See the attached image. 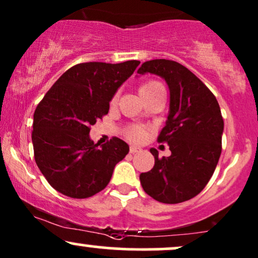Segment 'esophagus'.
Masks as SVG:
<instances>
[{"label": "esophagus", "instance_id": "34e87169", "mask_svg": "<svg viewBox=\"0 0 258 258\" xmlns=\"http://www.w3.org/2000/svg\"><path fill=\"white\" fill-rule=\"evenodd\" d=\"M138 152H141V148L135 147V146L130 147V153H131V154H135V153H138Z\"/></svg>", "mask_w": 258, "mask_h": 258}]
</instances>
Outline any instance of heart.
Instances as JSON below:
<instances>
[{"mask_svg": "<svg viewBox=\"0 0 258 258\" xmlns=\"http://www.w3.org/2000/svg\"><path fill=\"white\" fill-rule=\"evenodd\" d=\"M159 91H164V87L158 81H154V80H149V81H146L144 84L141 85L139 87V93H141L142 97H147L149 94L155 93V92ZM116 102V96L112 98L111 103ZM127 137L133 139V141H141V139L144 138L146 136V131L142 128L141 126H131L127 128Z\"/></svg>", "mask_w": 258, "mask_h": 258, "instance_id": "b5f03b06", "label": "heart"}]
</instances>
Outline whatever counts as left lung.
<instances>
[{
  "label": "left lung",
  "mask_w": 258,
  "mask_h": 258,
  "mask_svg": "<svg viewBox=\"0 0 258 258\" xmlns=\"http://www.w3.org/2000/svg\"><path fill=\"white\" fill-rule=\"evenodd\" d=\"M137 73L161 76L170 88V111L158 142L168 144L171 155L159 158L152 148L155 164L141 173V184L156 201L183 203L205 188L218 164L224 127L220 105L205 84L177 61L148 60Z\"/></svg>",
  "instance_id": "1"
}]
</instances>
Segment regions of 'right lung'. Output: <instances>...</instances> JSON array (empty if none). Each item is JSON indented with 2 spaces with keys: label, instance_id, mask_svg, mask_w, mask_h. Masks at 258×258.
<instances>
[{
  "label": "right lung",
  "instance_id": "right-lung-1",
  "mask_svg": "<svg viewBox=\"0 0 258 258\" xmlns=\"http://www.w3.org/2000/svg\"><path fill=\"white\" fill-rule=\"evenodd\" d=\"M139 63L76 64L38 103L31 135L35 161L59 193L74 199L93 197L108 185L115 165L127 155L128 144L120 138L99 147L88 135Z\"/></svg>",
  "mask_w": 258,
  "mask_h": 258
}]
</instances>
